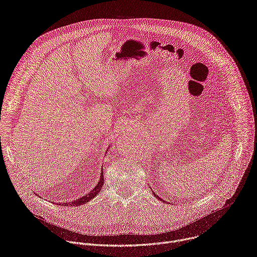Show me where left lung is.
<instances>
[{"mask_svg": "<svg viewBox=\"0 0 257 257\" xmlns=\"http://www.w3.org/2000/svg\"><path fill=\"white\" fill-rule=\"evenodd\" d=\"M153 194H154V196H155V197H156V198H158V199H160V200H162V201H163V202H166V201H165V200H163V199H162V198H161V197H160V196H158V195H157V194H156V193H155V192H154V191H153Z\"/></svg>", "mask_w": 257, "mask_h": 257, "instance_id": "obj_1", "label": "left lung"}]
</instances>
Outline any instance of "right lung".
Listing matches in <instances>:
<instances>
[{
    "instance_id": "right-lung-1",
    "label": "right lung",
    "mask_w": 257,
    "mask_h": 257,
    "mask_svg": "<svg viewBox=\"0 0 257 257\" xmlns=\"http://www.w3.org/2000/svg\"><path fill=\"white\" fill-rule=\"evenodd\" d=\"M103 172H102V169L100 171V178H99V181L96 183V185L94 186V188L87 194H85L84 196L76 199V200H72L70 202H63V203H57L58 205H63V206H78V205H81V204H84L88 201H90L91 199H93L100 191V188L102 187L103 185ZM35 193V192H34ZM36 195H38V193H35Z\"/></svg>"
}]
</instances>
